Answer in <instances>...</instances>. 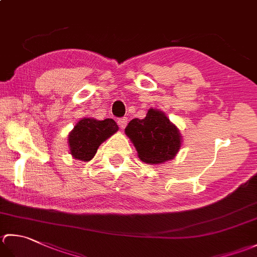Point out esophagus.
Returning <instances> with one entry per match:
<instances>
[{"mask_svg": "<svg viewBox=\"0 0 257 257\" xmlns=\"http://www.w3.org/2000/svg\"><path fill=\"white\" fill-rule=\"evenodd\" d=\"M127 123H128V119L127 118H121V119L118 120V124H119V127L121 128V129H124L125 125H127Z\"/></svg>", "mask_w": 257, "mask_h": 257, "instance_id": "34e87169", "label": "esophagus"}]
</instances>
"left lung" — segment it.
<instances>
[{"mask_svg": "<svg viewBox=\"0 0 257 257\" xmlns=\"http://www.w3.org/2000/svg\"><path fill=\"white\" fill-rule=\"evenodd\" d=\"M124 134L134 144L139 159L149 165L174 159L183 144V136L177 125L162 110L154 108L148 110L144 119H133Z\"/></svg>", "mask_w": 257, "mask_h": 257, "instance_id": "8db88e82", "label": "left lung"}]
</instances>
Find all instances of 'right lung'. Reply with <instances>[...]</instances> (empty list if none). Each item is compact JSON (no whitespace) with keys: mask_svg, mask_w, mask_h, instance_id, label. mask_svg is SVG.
I'll list each match as a JSON object with an SVG mask.
<instances>
[{"mask_svg":"<svg viewBox=\"0 0 257 257\" xmlns=\"http://www.w3.org/2000/svg\"><path fill=\"white\" fill-rule=\"evenodd\" d=\"M118 130V124L113 119H80L68 135L69 153L74 159L89 162L97 153L99 146Z\"/></svg>","mask_w":257,"mask_h":257,"instance_id":"1","label":"right lung"}]
</instances>
